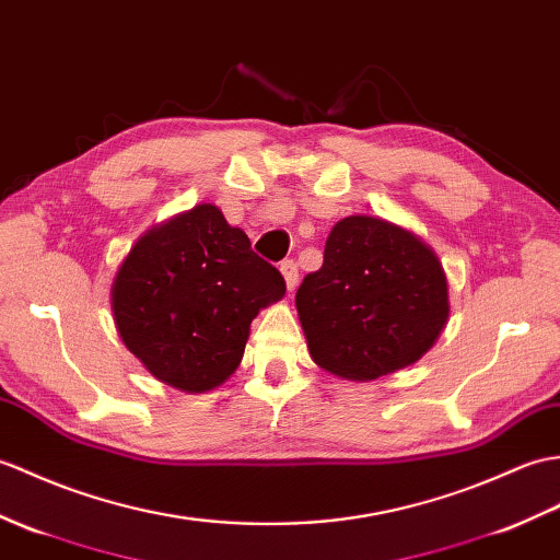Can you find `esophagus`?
Returning <instances> with one entry per match:
<instances>
[{"label": "esophagus", "mask_w": 560, "mask_h": 560, "mask_svg": "<svg viewBox=\"0 0 560 560\" xmlns=\"http://www.w3.org/2000/svg\"><path fill=\"white\" fill-rule=\"evenodd\" d=\"M279 269L285 279V285H289V291H293L298 285V265L293 262V259H283Z\"/></svg>", "instance_id": "esophagus-1"}]
</instances>
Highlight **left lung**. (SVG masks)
Returning a JSON list of instances; mask_svg holds the SVG:
<instances>
[{"mask_svg":"<svg viewBox=\"0 0 560 560\" xmlns=\"http://www.w3.org/2000/svg\"><path fill=\"white\" fill-rule=\"evenodd\" d=\"M312 360L346 380L370 382L418 362L448 319L439 257L392 221L346 217L324 262L295 293Z\"/></svg>","mask_w":560,"mask_h":560,"instance_id":"left-lung-1","label":"left lung"}]
</instances>
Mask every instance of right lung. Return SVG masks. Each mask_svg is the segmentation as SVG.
Instances as JSON below:
<instances>
[{
  "instance_id": "1",
  "label": "right lung",
  "mask_w": 560,
  "mask_h": 560,
  "mask_svg": "<svg viewBox=\"0 0 560 560\" xmlns=\"http://www.w3.org/2000/svg\"><path fill=\"white\" fill-rule=\"evenodd\" d=\"M285 281L214 205H198L148 231L112 285L126 348L180 392L202 394L241 365L250 322Z\"/></svg>"
}]
</instances>
